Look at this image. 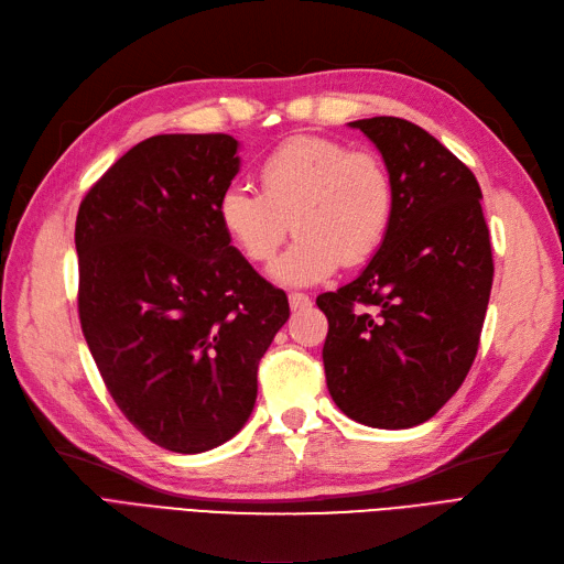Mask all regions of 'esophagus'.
<instances>
[{"instance_id":"esophagus-1","label":"esophagus","mask_w":564,"mask_h":564,"mask_svg":"<svg viewBox=\"0 0 564 564\" xmlns=\"http://www.w3.org/2000/svg\"><path fill=\"white\" fill-rule=\"evenodd\" d=\"M313 301H311V296H305V294H299V292H294V294H289V305H292V311L296 313V311H305L308 308Z\"/></svg>"}]
</instances>
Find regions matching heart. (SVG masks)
<instances>
[{
    "instance_id": "obj_1",
    "label": "heart",
    "mask_w": 564,
    "mask_h": 564,
    "mask_svg": "<svg viewBox=\"0 0 564 564\" xmlns=\"http://www.w3.org/2000/svg\"><path fill=\"white\" fill-rule=\"evenodd\" d=\"M263 193L228 185L218 197V224L249 261L268 263L299 237L270 275L305 286L346 265L367 261L383 242L395 209V191L381 158L348 150L322 135H294L259 169Z\"/></svg>"
}]
</instances>
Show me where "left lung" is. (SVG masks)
I'll return each instance as SVG.
<instances>
[{
	"mask_svg": "<svg viewBox=\"0 0 564 564\" xmlns=\"http://www.w3.org/2000/svg\"><path fill=\"white\" fill-rule=\"evenodd\" d=\"M381 152L395 191L379 251L350 284L317 296L336 406L369 429L433 419L477 355L494 263L482 191L429 131L400 117L350 122Z\"/></svg>",
	"mask_w": 564,
	"mask_h": 564,
	"instance_id": "obj_1",
	"label": "left lung"
}]
</instances>
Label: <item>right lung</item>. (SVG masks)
<instances>
[{"instance_id":"right-lung-1","label":"right lung","mask_w":564,"mask_h":564,"mask_svg":"<svg viewBox=\"0 0 564 564\" xmlns=\"http://www.w3.org/2000/svg\"><path fill=\"white\" fill-rule=\"evenodd\" d=\"M228 133H162L79 204V322L122 414L199 454L242 431L289 301L230 245L218 197L240 172Z\"/></svg>"}]
</instances>
